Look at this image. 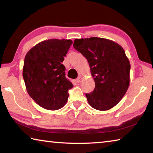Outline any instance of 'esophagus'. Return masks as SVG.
<instances>
[{
  "label": "esophagus",
  "instance_id": "obj_1",
  "mask_svg": "<svg viewBox=\"0 0 153 153\" xmlns=\"http://www.w3.org/2000/svg\"><path fill=\"white\" fill-rule=\"evenodd\" d=\"M82 79H83L82 76H79L78 77H77V83H80V82L82 81Z\"/></svg>",
  "mask_w": 153,
  "mask_h": 153
}]
</instances>
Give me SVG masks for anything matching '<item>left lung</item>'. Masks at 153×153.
I'll use <instances>...</instances> for the list:
<instances>
[{
	"instance_id": "8db88e82",
	"label": "left lung",
	"mask_w": 153,
	"mask_h": 153,
	"mask_svg": "<svg viewBox=\"0 0 153 153\" xmlns=\"http://www.w3.org/2000/svg\"><path fill=\"white\" fill-rule=\"evenodd\" d=\"M74 47L88 62L95 88L86 94L92 108L107 111L122 99L129 85L130 63L123 48L102 38L76 39Z\"/></svg>"
}]
</instances>
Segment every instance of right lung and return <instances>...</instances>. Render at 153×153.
Wrapping results in <instances>:
<instances>
[{
  "label": "right lung",
  "instance_id": "1",
  "mask_svg": "<svg viewBox=\"0 0 153 153\" xmlns=\"http://www.w3.org/2000/svg\"><path fill=\"white\" fill-rule=\"evenodd\" d=\"M72 40L49 39L30 49L25 56L23 77L30 97L45 109H60L66 104L73 88L62 64Z\"/></svg>",
  "mask_w": 153,
  "mask_h": 153
}]
</instances>
